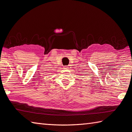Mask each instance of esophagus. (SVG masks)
Segmentation results:
<instances>
[{
  "instance_id": "esophagus-1",
  "label": "esophagus",
  "mask_w": 132,
  "mask_h": 132,
  "mask_svg": "<svg viewBox=\"0 0 132 132\" xmlns=\"http://www.w3.org/2000/svg\"><path fill=\"white\" fill-rule=\"evenodd\" d=\"M64 69H70V66H64Z\"/></svg>"
}]
</instances>
